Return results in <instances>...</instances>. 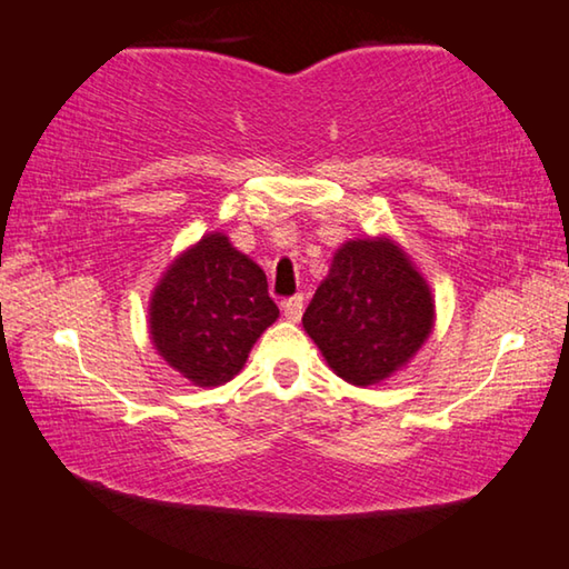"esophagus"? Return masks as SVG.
Instances as JSON below:
<instances>
[{"instance_id":"obj_1","label":"esophagus","mask_w":569,"mask_h":569,"mask_svg":"<svg viewBox=\"0 0 569 569\" xmlns=\"http://www.w3.org/2000/svg\"><path fill=\"white\" fill-rule=\"evenodd\" d=\"M283 313L288 321H299L301 313H303V296H291V299L283 301Z\"/></svg>"}]
</instances>
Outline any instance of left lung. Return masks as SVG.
<instances>
[{
  "mask_svg": "<svg viewBox=\"0 0 569 569\" xmlns=\"http://www.w3.org/2000/svg\"><path fill=\"white\" fill-rule=\"evenodd\" d=\"M301 321L339 378L370 386L423 345L435 325V303L393 242L355 240L337 250Z\"/></svg>",
  "mask_w": 569,
  "mask_h": 569,
  "instance_id": "left-lung-1",
  "label": "left lung"
}]
</instances>
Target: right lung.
I'll return each instance as SVG.
<instances>
[{"label": "right lung", "instance_id": "right-lung-1", "mask_svg": "<svg viewBox=\"0 0 569 569\" xmlns=\"http://www.w3.org/2000/svg\"><path fill=\"white\" fill-rule=\"evenodd\" d=\"M276 319L266 273L214 232L183 252L156 288L150 335L168 366L199 386H219L242 370Z\"/></svg>", "mask_w": 569, "mask_h": 569}]
</instances>
